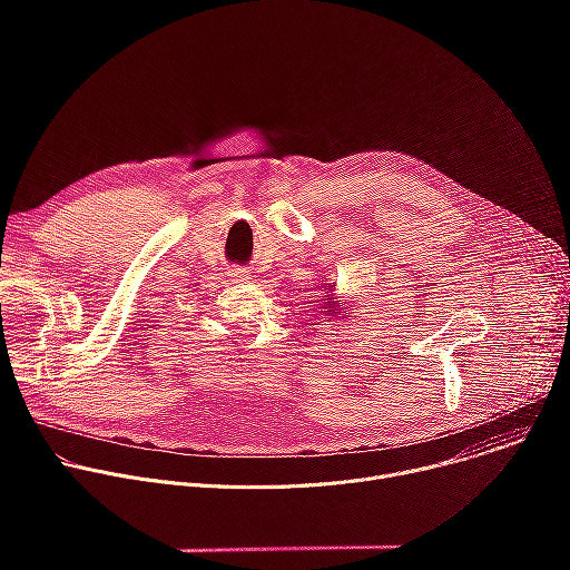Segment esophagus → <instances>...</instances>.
<instances>
[{
	"label": "esophagus",
	"mask_w": 570,
	"mask_h": 570,
	"mask_svg": "<svg viewBox=\"0 0 570 570\" xmlns=\"http://www.w3.org/2000/svg\"><path fill=\"white\" fill-rule=\"evenodd\" d=\"M227 275L232 277V282H248L250 279V273L246 268H229Z\"/></svg>",
	"instance_id": "34e87169"
}]
</instances>
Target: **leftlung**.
I'll use <instances>...</instances> for the list:
<instances>
[{
    "label": "left lung",
    "instance_id": "obj_1",
    "mask_svg": "<svg viewBox=\"0 0 570 570\" xmlns=\"http://www.w3.org/2000/svg\"><path fill=\"white\" fill-rule=\"evenodd\" d=\"M324 297H327V299H336V297H332V295H324ZM324 304H327V308H330V313H332V315H336V313H338V315H343V311H341V308H336V306H343V299H336L334 304H330V302H324Z\"/></svg>",
    "mask_w": 570,
    "mask_h": 570
}]
</instances>
